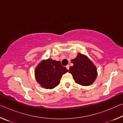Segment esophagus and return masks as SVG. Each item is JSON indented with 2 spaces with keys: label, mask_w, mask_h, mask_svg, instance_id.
<instances>
[{
  "label": "esophagus",
  "mask_w": 123,
  "mask_h": 123,
  "mask_svg": "<svg viewBox=\"0 0 123 123\" xmlns=\"http://www.w3.org/2000/svg\"><path fill=\"white\" fill-rule=\"evenodd\" d=\"M66 68H67V69L68 70H69V65H67L66 66Z\"/></svg>",
  "instance_id": "esophagus-1"
}]
</instances>
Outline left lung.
<instances>
[{
  "mask_svg": "<svg viewBox=\"0 0 123 123\" xmlns=\"http://www.w3.org/2000/svg\"><path fill=\"white\" fill-rule=\"evenodd\" d=\"M71 62L73 66L69 67V73L76 84L88 86L95 81L98 75L97 67L86 55L78 53Z\"/></svg>",
  "mask_w": 123,
  "mask_h": 123,
  "instance_id": "1",
  "label": "left lung"
}]
</instances>
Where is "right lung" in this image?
<instances>
[{"mask_svg": "<svg viewBox=\"0 0 123 123\" xmlns=\"http://www.w3.org/2000/svg\"><path fill=\"white\" fill-rule=\"evenodd\" d=\"M68 70L60 61L51 59L43 60L35 68L36 81L45 89H53L59 85L62 75Z\"/></svg>", "mask_w": 123, "mask_h": 123, "instance_id": "obj_1", "label": "right lung"}]
</instances>
